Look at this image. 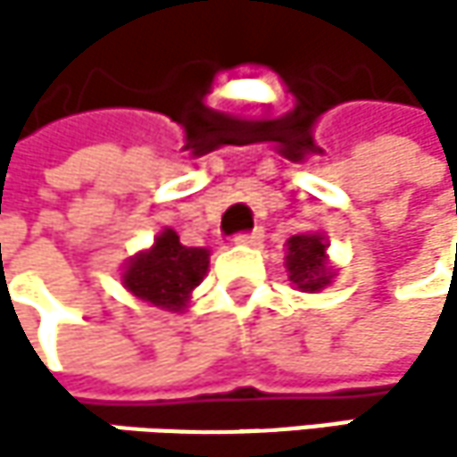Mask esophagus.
Segmentation results:
<instances>
[{"instance_id": "1", "label": "esophagus", "mask_w": 457, "mask_h": 457, "mask_svg": "<svg viewBox=\"0 0 457 457\" xmlns=\"http://www.w3.org/2000/svg\"><path fill=\"white\" fill-rule=\"evenodd\" d=\"M262 229H253V232H240L237 237H235V243L237 245H259L262 243Z\"/></svg>"}]
</instances>
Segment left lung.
<instances>
[{"instance_id":"left-lung-1","label":"left lung","mask_w":457,"mask_h":457,"mask_svg":"<svg viewBox=\"0 0 457 457\" xmlns=\"http://www.w3.org/2000/svg\"><path fill=\"white\" fill-rule=\"evenodd\" d=\"M328 237L322 232H296L286 240V272L296 291L320 294L336 278L328 256Z\"/></svg>"}]
</instances>
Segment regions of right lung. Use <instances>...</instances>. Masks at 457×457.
Instances as JSON below:
<instances>
[{
  "label": "right lung",
  "instance_id": "right-lung-1",
  "mask_svg": "<svg viewBox=\"0 0 457 457\" xmlns=\"http://www.w3.org/2000/svg\"><path fill=\"white\" fill-rule=\"evenodd\" d=\"M209 248H187L174 229L163 228L150 248L127 259L121 283L132 296L158 310L185 312L193 291L209 272Z\"/></svg>",
  "mask_w": 457,
  "mask_h": 457
}]
</instances>
